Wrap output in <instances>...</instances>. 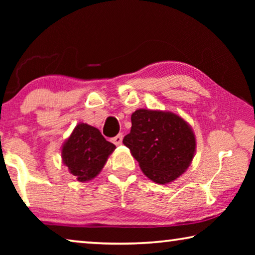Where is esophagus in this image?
Returning a JSON list of instances; mask_svg holds the SVG:
<instances>
[{
	"label": "esophagus",
	"mask_w": 255,
	"mask_h": 255,
	"mask_svg": "<svg viewBox=\"0 0 255 255\" xmlns=\"http://www.w3.org/2000/svg\"><path fill=\"white\" fill-rule=\"evenodd\" d=\"M123 133H119V135H117L116 137L112 138V143L116 144V145H122L123 143Z\"/></svg>",
	"instance_id": "obj_1"
}]
</instances>
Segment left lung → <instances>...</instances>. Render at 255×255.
Returning a JSON list of instances; mask_svg holds the SVG:
<instances>
[{"label":"left lung","mask_w":255,"mask_h":255,"mask_svg":"<svg viewBox=\"0 0 255 255\" xmlns=\"http://www.w3.org/2000/svg\"><path fill=\"white\" fill-rule=\"evenodd\" d=\"M123 143L143 173L158 184L182 175L196 153V136L180 116L171 111L138 109L131 115V129Z\"/></svg>","instance_id":"obj_1"}]
</instances>
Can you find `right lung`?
I'll return each instance as SVG.
<instances>
[{"mask_svg": "<svg viewBox=\"0 0 255 255\" xmlns=\"http://www.w3.org/2000/svg\"><path fill=\"white\" fill-rule=\"evenodd\" d=\"M116 146L88 124L76 125L62 146V161L80 182H88L100 173Z\"/></svg>", "mask_w": 255, "mask_h": 255, "instance_id": "add662e5", "label": "right lung"}]
</instances>
